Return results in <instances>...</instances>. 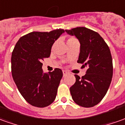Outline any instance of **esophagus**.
<instances>
[{"label":"esophagus","instance_id":"1","mask_svg":"<svg viewBox=\"0 0 125 125\" xmlns=\"http://www.w3.org/2000/svg\"><path fill=\"white\" fill-rule=\"evenodd\" d=\"M68 74V72L65 71V70H63V76Z\"/></svg>","mask_w":125,"mask_h":125}]
</instances>
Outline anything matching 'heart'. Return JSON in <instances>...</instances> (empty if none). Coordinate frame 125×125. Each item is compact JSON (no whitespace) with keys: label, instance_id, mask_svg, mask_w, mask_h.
<instances>
[{"label":"heart","instance_id":"obj_1","mask_svg":"<svg viewBox=\"0 0 125 125\" xmlns=\"http://www.w3.org/2000/svg\"><path fill=\"white\" fill-rule=\"evenodd\" d=\"M74 39H76V38H75L74 37H70V38H68V41H72V40H74Z\"/></svg>","mask_w":125,"mask_h":125}]
</instances>
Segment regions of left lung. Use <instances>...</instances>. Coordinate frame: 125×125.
<instances>
[{"label":"left lung","mask_w":125,"mask_h":125,"mask_svg":"<svg viewBox=\"0 0 125 125\" xmlns=\"http://www.w3.org/2000/svg\"><path fill=\"white\" fill-rule=\"evenodd\" d=\"M74 35L81 44L77 62L81 68L87 67L86 74L80 78L75 74L76 82L70 88L74 102L82 107L91 108L104 97L111 83L113 64L110 50L97 32L85 27L65 30Z\"/></svg>","instance_id":"8db88e82"}]
</instances>
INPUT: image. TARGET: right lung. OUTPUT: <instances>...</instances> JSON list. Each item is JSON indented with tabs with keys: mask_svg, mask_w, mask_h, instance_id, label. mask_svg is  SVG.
<instances>
[{
	"mask_svg": "<svg viewBox=\"0 0 125 125\" xmlns=\"http://www.w3.org/2000/svg\"><path fill=\"white\" fill-rule=\"evenodd\" d=\"M64 32H32L21 36L11 55V73L21 95L30 105L44 108L55 99L63 76L60 68L43 73L42 60L50 56L54 42Z\"/></svg>",
	"mask_w": 125,
	"mask_h": 125,
	"instance_id": "obj_1",
	"label": "right lung"
}]
</instances>
